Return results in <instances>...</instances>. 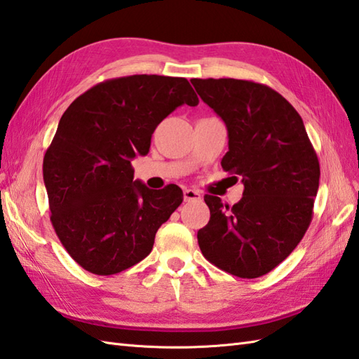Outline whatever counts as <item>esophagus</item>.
Wrapping results in <instances>:
<instances>
[{"label":"esophagus","mask_w":359,"mask_h":359,"mask_svg":"<svg viewBox=\"0 0 359 359\" xmlns=\"http://www.w3.org/2000/svg\"><path fill=\"white\" fill-rule=\"evenodd\" d=\"M201 199V194L198 190L194 189H186L184 190V201L186 203H190V201H198Z\"/></svg>","instance_id":"34e87169"}]
</instances>
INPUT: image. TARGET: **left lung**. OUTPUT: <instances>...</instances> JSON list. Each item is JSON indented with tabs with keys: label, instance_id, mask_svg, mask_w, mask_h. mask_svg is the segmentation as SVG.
<instances>
[{
	"label": "left lung",
	"instance_id": "left-lung-1",
	"mask_svg": "<svg viewBox=\"0 0 359 359\" xmlns=\"http://www.w3.org/2000/svg\"><path fill=\"white\" fill-rule=\"evenodd\" d=\"M191 83L224 120L229 152L222 169L243 184V196L233 207L204 196L210 221L198 231L199 248L225 273L260 277L282 264L308 230L320 181L318 156L300 114L269 86L241 79Z\"/></svg>",
	"mask_w": 359,
	"mask_h": 359
}]
</instances>
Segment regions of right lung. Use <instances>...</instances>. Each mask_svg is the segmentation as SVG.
I'll return each mask as SVG.
<instances>
[{
    "label": "right lung",
    "mask_w": 359,
    "mask_h": 359,
    "mask_svg": "<svg viewBox=\"0 0 359 359\" xmlns=\"http://www.w3.org/2000/svg\"><path fill=\"white\" fill-rule=\"evenodd\" d=\"M184 103H199L187 79L134 74L94 85L60 117L43 182L53 229L83 269L111 276L138 264L182 203L178 186L134 181L130 161L149 152L155 128Z\"/></svg>",
    "instance_id": "right-lung-1"
}]
</instances>
